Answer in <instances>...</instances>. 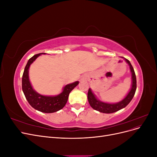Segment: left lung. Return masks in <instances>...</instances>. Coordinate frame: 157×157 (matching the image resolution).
Here are the masks:
<instances>
[{
	"mask_svg": "<svg viewBox=\"0 0 157 157\" xmlns=\"http://www.w3.org/2000/svg\"><path fill=\"white\" fill-rule=\"evenodd\" d=\"M126 63L129 65L130 71L132 73V87L128 92L127 96L122 99L120 102L117 103H107L98 100V99L95 96V95L92 93L91 89L88 90V102L90 103V106H91L96 111H98L103 113H113L117 112L118 111L121 110V109L124 108L128 103H129L132 98H134V94L136 93V90L137 88L136 84V77L134 72V68H133L132 65H131L130 61L124 58Z\"/></svg>",
	"mask_w": 157,
	"mask_h": 157,
	"instance_id": "8db88e82",
	"label": "left lung"
}]
</instances>
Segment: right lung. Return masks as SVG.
Here are the masks:
<instances>
[{
  "instance_id": "right-lung-1",
  "label": "right lung",
  "mask_w": 157,
  "mask_h": 157,
  "mask_svg": "<svg viewBox=\"0 0 157 157\" xmlns=\"http://www.w3.org/2000/svg\"><path fill=\"white\" fill-rule=\"evenodd\" d=\"M42 54L33 56L28 60L22 76V90L26 99L32 107L42 113H52L58 111L65 105L69 93L78 84V81L67 84L63 88V92L56 96H45L36 92L29 81V68L33 61Z\"/></svg>"
}]
</instances>
